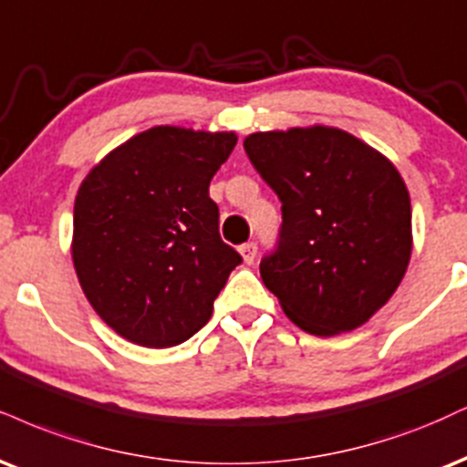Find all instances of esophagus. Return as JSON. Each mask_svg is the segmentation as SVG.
<instances>
[{"instance_id": "obj_1", "label": "esophagus", "mask_w": 467, "mask_h": 467, "mask_svg": "<svg viewBox=\"0 0 467 467\" xmlns=\"http://www.w3.org/2000/svg\"><path fill=\"white\" fill-rule=\"evenodd\" d=\"M256 244H244L239 248V254H241V258H244V263L245 265H252V263H254V258H256Z\"/></svg>"}]
</instances>
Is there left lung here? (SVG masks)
I'll return each instance as SVG.
<instances>
[{
	"instance_id": "8db88e82",
	"label": "left lung",
	"mask_w": 467,
	"mask_h": 467,
	"mask_svg": "<svg viewBox=\"0 0 467 467\" xmlns=\"http://www.w3.org/2000/svg\"><path fill=\"white\" fill-rule=\"evenodd\" d=\"M245 154L283 202L261 278L306 333L335 337L380 311L413 250L411 198L396 165L333 126L252 132Z\"/></svg>"
}]
</instances>
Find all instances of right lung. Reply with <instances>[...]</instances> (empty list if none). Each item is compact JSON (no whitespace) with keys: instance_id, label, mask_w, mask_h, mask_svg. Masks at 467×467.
<instances>
[{"instance_id":"add662e5","label":"right lung","mask_w":467,"mask_h":467,"mask_svg":"<svg viewBox=\"0 0 467 467\" xmlns=\"http://www.w3.org/2000/svg\"><path fill=\"white\" fill-rule=\"evenodd\" d=\"M234 132L154 126L110 150L73 204L71 258L99 317L123 339L171 348L209 322L241 256L219 237L211 178Z\"/></svg>"}]
</instances>
